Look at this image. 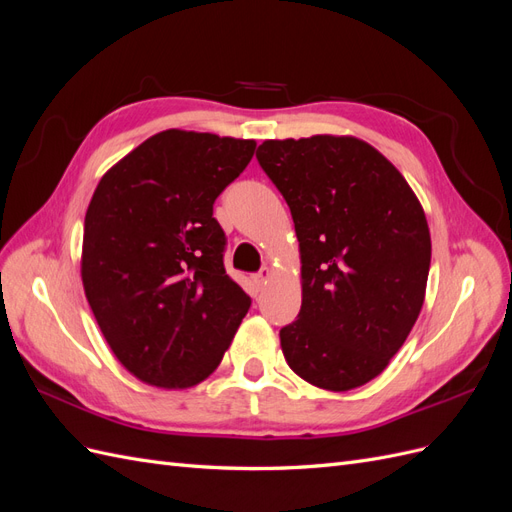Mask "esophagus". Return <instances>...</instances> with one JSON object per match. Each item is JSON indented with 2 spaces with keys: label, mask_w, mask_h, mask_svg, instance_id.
I'll return each instance as SVG.
<instances>
[{
  "label": "esophagus",
  "mask_w": 512,
  "mask_h": 512,
  "mask_svg": "<svg viewBox=\"0 0 512 512\" xmlns=\"http://www.w3.org/2000/svg\"><path fill=\"white\" fill-rule=\"evenodd\" d=\"M252 280H254L256 288H258V290H262V288L267 286V282L271 280V269H269V267H262L256 275H252Z\"/></svg>",
  "instance_id": "34e87169"
}]
</instances>
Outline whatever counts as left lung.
I'll return each instance as SVG.
<instances>
[{
    "label": "left lung",
    "mask_w": 512,
    "mask_h": 512,
    "mask_svg": "<svg viewBox=\"0 0 512 512\" xmlns=\"http://www.w3.org/2000/svg\"><path fill=\"white\" fill-rule=\"evenodd\" d=\"M256 158L292 213L299 318L280 331L290 369L324 391L374 380L425 301L431 237L404 175L354 136L265 141Z\"/></svg>",
    "instance_id": "8db88e82"
}]
</instances>
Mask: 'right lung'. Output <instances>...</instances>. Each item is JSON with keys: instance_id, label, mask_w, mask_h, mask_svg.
Returning a JSON list of instances; mask_svg holds the SVG:
<instances>
[{"instance_id": "add662e5", "label": "right lung", "mask_w": 512, "mask_h": 512, "mask_svg": "<svg viewBox=\"0 0 512 512\" xmlns=\"http://www.w3.org/2000/svg\"><path fill=\"white\" fill-rule=\"evenodd\" d=\"M256 141L164 130L100 179L85 213L81 280L117 361L158 389L209 378L250 297L224 269L213 203Z\"/></svg>"}]
</instances>
